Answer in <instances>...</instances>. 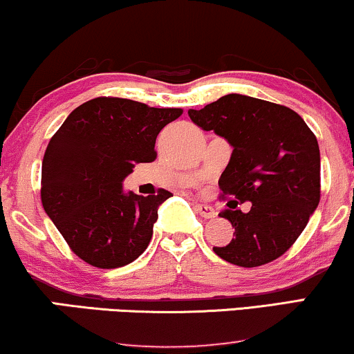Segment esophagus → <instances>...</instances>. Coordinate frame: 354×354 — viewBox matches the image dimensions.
<instances>
[{"mask_svg": "<svg viewBox=\"0 0 354 354\" xmlns=\"http://www.w3.org/2000/svg\"><path fill=\"white\" fill-rule=\"evenodd\" d=\"M194 209H196V212L199 214V216H203V217H205V218H212V217H216V209L212 207V205H209V204H201V203H196L194 204Z\"/></svg>", "mask_w": 354, "mask_h": 354, "instance_id": "34e87169", "label": "esophagus"}]
</instances>
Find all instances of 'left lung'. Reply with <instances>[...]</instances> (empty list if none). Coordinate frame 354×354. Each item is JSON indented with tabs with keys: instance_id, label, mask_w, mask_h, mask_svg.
<instances>
[{
	"instance_id": "obj_1",
	"label": "left lung",
	"mask_w": 354,
	"mask_h": 354,
	"mask_svg": "<svg viewBox=\"0 0 354 354\" xmlns=\"http://www.w3.org/2000/svg\"><path fill=\"white\" fill-rule=\"evenodd\" d=\"M192 122L234 147L218 186L234 239L214 247L232 265L254 268L279 258L306 229L320 201V150L314 132L289 107L232 95L187 111ZM252 202L248 213L238 205Z\"/></svg>"
}]
</instances>
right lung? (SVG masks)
Here are the masks:
<instances>
[{
	"label": "right lung",
	"instance_id": "obj_1",
	"mask_svg": "<svg viewBox=\"0 0 354 354\" xmlns=\"http://www.w3.org/2000/svg\"><path fill=\"white\" fill-rule=\"evenodd\" d=\"M183 114L124 97H95L71 113L48 142L40 199L68 247L88 265L113 270L149 247L158 207L171 192L122 189L137 163L156 158V136Z\"/></svg>",
	"mask_w": 354,
	"mask_h": 354
}]
</instances>
